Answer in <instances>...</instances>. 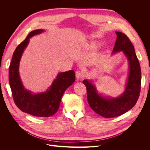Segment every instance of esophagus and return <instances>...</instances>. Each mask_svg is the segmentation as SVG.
Segmentation results:
<instances>
[{"mask_svg": "<svg viewBox=\"0 0 150 150\" xmlns=\"http://www.w3.org/2000/svg\"><path fill=\"white\" fill-rule=\"evenodd\" d=\"M76 78L78 79L83 78V72L82 71H77L76 72Z\"/></svg>", "mask_w": 150, "mask_h": 150, "instance_id": "34e87169", "label": "esophagus"}]
</instances>
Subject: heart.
<instances>
[{
	"mask_svg": "<svg viewBox=\"0 0 150 150\" xmlns=\"http://www.w3.org/2000/svg\"><path fill=\"white\" fill-rule=\"evenodd\" d=\"M91 46L96 48V47H98V44L96 43V42H92L91 44Z\"/></svg>",
	"mask_w": 150,
	"mask_h": 150,
	"instance_id": "b5f03b06",
	"label": "heart"
}]
</instances>
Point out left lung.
I'll use <instances>...</instances> for the list:
<instances>
[{
  "label": "left lung",
  "mask_w": 150,
  "mask_h": 150,
  "mask_svg": "<svg viewBox=\"0 0 150 150\" xmlns=\"http://www.w3.org/2000/svg\"><path fill=\"white\" fill-rule=\"evenodd\" d=\"M117 38L112 53L122 51L129 64L128 79L125 92L116 98H104L99 94L89 80L83 82L87 89L88 101L97 114L106 118L119 116L130 110L137 103L141 90L142 73L138 57L129 39L121 32H116Z\"/></svg>",
  "instance_id": "1"
}]
</instances>
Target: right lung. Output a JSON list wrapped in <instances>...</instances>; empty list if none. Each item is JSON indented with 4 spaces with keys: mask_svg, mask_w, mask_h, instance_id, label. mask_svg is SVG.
Segmentation results:
<instances>
[{
    "mask_svg": "<svg viewBox=\"0 0 150 150\" xmlns=\"http://www.w3.org/2000/svg\"><path fill=\"white\" fill-rule=\"evenodd\" d=\"M42 32L43 29L31 31L24 41L18 45L13 53L8 69V81L13 101L19 109L33 116L47 117L57 111L63 94L74 82L76 77L73 70L59 73L49 89L39 94H34L24 88L19 73L22 54L29 44V39Z\"/></svg>",
    "mask_w": 150,
    "mask_h": 150,
    "instance_id": "1",
    "label": "right lung"
}]
</instances>
